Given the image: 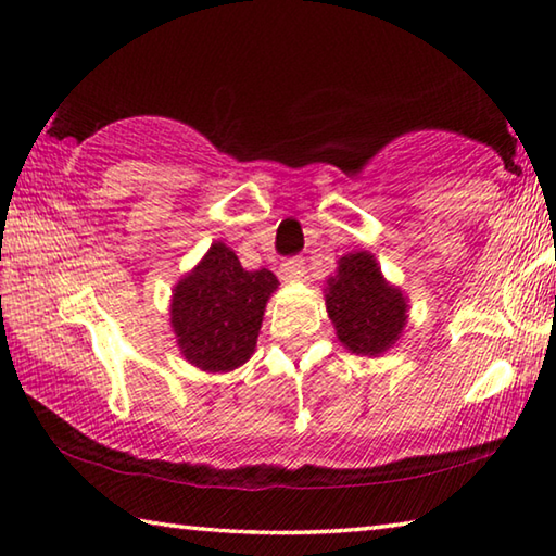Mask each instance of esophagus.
<instances>
[{
    "mask_svg": "<svg viewBox=\"0 0 556 556\" xmlns=\"http://www.w3.org/2000/svg\"><path fill=\"white\" fill-rule=\"evenodd\" d=\"M282 280H300L305 276V261L302 258H288L280 264Z\"/></svg>",
    "mask_w": 556,
    "mask_h": 556,
    "instance_id": "esophagus-1",
    "label": "esophagus"
}]
</instances>
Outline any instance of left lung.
<instances>
[{
	"label": "left lung",
	"mask_w": 556,
	"mask_h": 556,
	"mask_svg": "<svg viewBox=\"0 0 556 556\" xmlns=\"http://www.w3.org/2000/svg\"><path fill=\"white\" fill-rule=\"evenodd\" d=\"M324 302L345 351L377 358L402 339L408 298L382 276L370 251H351L337 261L324 286Z\"/></svg>",
	"instance_id": "1"
}]
</instances>
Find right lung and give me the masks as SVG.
Wrapping results in <instances>:
<instances>
[{
	"instance_id": "obj_1",
	"label": "right lung",
	"mask_w": 556,
	"mask_h": 556,
	"mask_svg": "<svg viewBox=\"0 0 556 556\" xmlns=\"http://www.w3.org/2000/svg\"><path fill=\"white\" fill-rule=\"evenodd\" d=\"M276 290L278 278L268 268L244 270L232 249L213 242L172 290L169 321L184 358L203 372L244 365Z\"/></svg>"
}]
</instances>
